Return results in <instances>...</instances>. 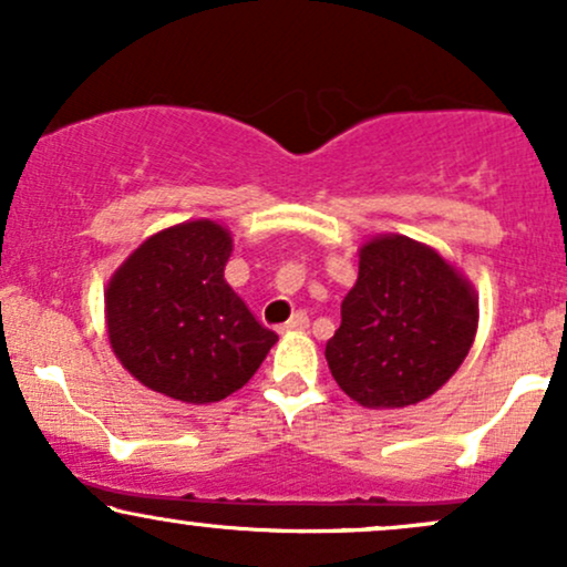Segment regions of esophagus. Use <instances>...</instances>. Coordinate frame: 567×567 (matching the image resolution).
Instances as JSON below:
<instances>
[{"instance_id":"esophagus-1","label":"esophagus","mask_w":567,"mask_h":567,"mask_svg":"<svg viewBox=\"0 0 567 567\" xmlns=\"http://www.w3.org/2000/svg\"><path fill=\"white\" fill-rule=\"evenodd\" d=\"M306 328H309V315H306V311H296V315H292L279 330H282V333H290V330H306Z\"/></svg>"}]
</instances>
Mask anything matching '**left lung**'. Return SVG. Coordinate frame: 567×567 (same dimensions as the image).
Instances as JSON below:
<instances>
[{
  "label": "left lung",
  "mask_w": 567,
  "mask_h": 567,
  "mask_svg": "<svg viewBox=\"0 0 567 567\" xmlns=\"http://www.w3.org/2000/svg\"><path fill=\"white\" fill-rule=\"evenodd\" d=\"M477 317L474 288L437 250L381 234L360 247V275L324 360L360 405H415L466 360Z\"/></svg>",
  "instance_id": "obj_1"
}]
</instances>
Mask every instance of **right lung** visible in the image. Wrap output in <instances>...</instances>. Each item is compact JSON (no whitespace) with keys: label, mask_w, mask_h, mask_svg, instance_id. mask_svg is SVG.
<instances>
[{"label":"right lung","mask_w":567,"mask_h":567,"mask_svg":"<svg viewBox=\"0 0 567 567\" xmlns=\"http://www.w3.org/2000/svg\"><path fill=\"white\" fill-rule=\"evenodd\" d=\"M231 234L188 220L148 237L106 288L114 354L143 386L207 405L243 389L277 333L224 279Z\"/></svg>","instance_id":"add662e5"}]
</instances>
